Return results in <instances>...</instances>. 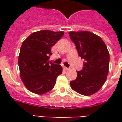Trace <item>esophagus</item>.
Segmentation results:
<instances>
[{"label":"esophagus","mask_w":122,"mask_h":122,"mask_svg":"<svg viewBox=\"0 0 122 122\" xmlns=\"http://www.w3.org/2000/svg\"><path fill=\"white\" fill-rule=\"evenodd\" d=\"M64 68H65V70H70V68H66V67H65Z\"/></svg>","instance_id":"1"}]
</instances>
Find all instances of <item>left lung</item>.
Here are the masks:
<instances>
[{
    "mask_svg": "<svg viewBox=\"0 0 122 122\" xmlns=\"http://www.w3.org/2000/svg\"><path fill=\"white\" fill-rule=\"evenodd\" d=\"M78 56L83 59V69L77 71V77L70 81L76 92L91 96L102 87L109 71L110 54L106 44L98 35L90 31H70Z\"/></svg>",
    "mask_w": 122,
    "mask_h": 122,
    "instance_id": "obj_1",
    "label": "left lung"
}]
</instances>
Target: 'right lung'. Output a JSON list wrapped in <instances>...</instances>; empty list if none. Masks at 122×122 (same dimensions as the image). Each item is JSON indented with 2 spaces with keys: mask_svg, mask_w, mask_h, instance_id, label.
<instances>
[{
  "mask_svg": "<svg viewBox=\"0 0 122 122\" xmlns=\"http://www.w3.org/2000/svg\"><path fill=\"white\" fill-rule=\"evenodd\" d=\"M63 35L64 31L42 30L31 33L23 42L18 57L20 76L31 92L42 95L49 92L62 73L61 65L49 59L51 47Z\"/></svg>",
  "mask_w": 122,
  "mask_h": 122,
  "instance_id": "obj_1",
  "label": "right lung"
}]
</instances>
